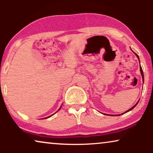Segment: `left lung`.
<instances>
[{
    "label": "left lung",
    "instance_id": "8db88e82",
    "mask_svg": "<svg viewBox=\"0 0 153 153\" xmlns=\"http://www.w3.org/2000/svg\"><path fill=\"white\" fill-rule=\"evenodd\" d=\"M136 56H137V58L138 59V60H139V57H138V54H136ZM140 73H141V75H142V78H143V80H144V77H143V70H142V68H141V66H140ZM138 103V102H137V103ZM137 103H136V105H134L133 107H131V108H130V109H129V110H128V111H126V112H125V113H127V112H129V111H131V110H132V109H133V108H134V107H135L136 105H137Z\"/></svg>",
    "mask_w": 153,
    "mask_h": 153
}]
</instances>
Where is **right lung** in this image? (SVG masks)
Here are the masks:
<instances>
[{
	"label": "right lung",
	"mask_w": 153,
	"mask_h": 153,
	"mask_svg": "<svg viewBox=\"0 0 153 153\" xmlns=\"http://www.w3.org/2000/svg\"><path fill=\"white\" fill-rule=\"evenodd\" d=\"M51 116H52V115H50V117H51ZM45 117V119H47V118H48V117Z\"/></svg>",
	"instance_id": "obj_1"
}]
</instances>
